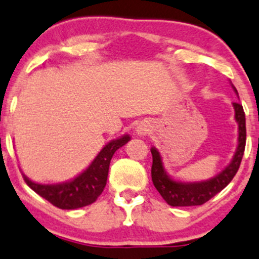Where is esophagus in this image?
I'll use <instances>...</instances> for the list:
<instances>
[{"mask_svg": "<svg viewBox=\"0 0 259 259\" xmlns=\"http://www.w3.org/2000/svg\"><path fill=\"white\" fill-rule=\"evenodd\" d=\"M137 133H138V135H141V137H144V135H148L149 134V125L141 122V124L138 126Z\"/></svg>", "mask_w": 259, "mask_h": 259, "instance_id": "34e87169", "label": "esophagus"}]
</instances>
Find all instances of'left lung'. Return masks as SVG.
<instances>
[{
    "instance_id": "left-lung-1",
    "label": "left lung",
    "mask_w": 259,
    "mask_h": 259,
    "mask_svg": "<svg viewBox=\"0 0 259 259\" xmlns=\"http://www.w3.org/2000/svg\"><path fill=\"white\" fill-rule=\"evenodd\" d=\"M236 91V88L233 87ZM235 107V118L238 122V146L231 164L208 181L201 182H180L174 181L168 178L162 166L161 156L155 148L151 149L152 166L151 179L155 189L159 191L162 198L174 207L179 206H200L211 200L214 195L222 191L237 174L242 157L246 148V116L243 107L239 103H233Z\"/></svg>"
}]
</instances>
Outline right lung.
<instances>
[{"mask_svg":"<svg viewBox=\"0 0 259 259\" xmlns=\"http://www.w3.org/2000/svg\"><path fill=\"white\" fill-rule=\"evenodd\" d=\"M130 140L129 135L110 141L97 155L89 167L72 181L58 185H42L32 182L23 175L26 184L40 197L62 209H75L92 205L97 201L107 185L109 165L114 152Z\"/></svg>","mask_w":259,"mask_h":259,"instance_id":"right-lung-1","label":"right lung"}]
</instances>
